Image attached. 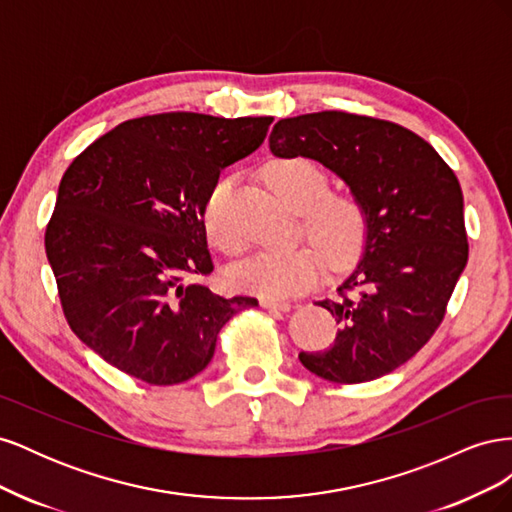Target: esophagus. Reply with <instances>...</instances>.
<instances>
[{
	"label": "esophagus",
	"mask_w": 512,
	"mask_h": 512,
	"mask_svg": "<svg viewBox=\"0 0 512 512\" xmlns=\"http://www.w3.org/2000/svg\"><path fill=\"white\" fill-rule=\"evenodd\" d=\"M260 305L265 309H273V312H288L290 305L284 303V301H275V299H260Z\"/></svg>",
	"instance_id": "obj_1"
}]
</instances>
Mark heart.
<instances>
[{"mask_svg":"<svg viewBox=\"0 0 512 512\" xmlns=\"http://www.w3.org/2000/svg\"><path fill=\"white\" fill-rule=\"evenodd\" d=\"M271 190L297 213L317 245L303 243L282 250H260L228 269V280L237 290L269 299H286L316 286L327 269V256L335 262L352 256L365 237V211L352 196L327 194V175L309 160H275L265 168ZM228 177L215 181L203 207L207 237L222 252L235 254L241 239L230 226Z\"/></svg>","mask_w":512,"mask_h":512,"instance_id":"obj_1","label":"heart"}]
</instances>
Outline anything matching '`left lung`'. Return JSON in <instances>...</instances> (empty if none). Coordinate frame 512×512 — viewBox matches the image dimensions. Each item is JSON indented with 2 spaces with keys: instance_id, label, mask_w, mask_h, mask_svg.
I'll list each match as a JSON object with an SVG mask.
<instances>
[{
  "instance_id": "left-lung-1",
  "label": "left lung",
  "mask_w": 512,
  "mask_h": 512,
  "mask_svg": "<svg viewBox=\"0 0 512 512\" xmlns=\"http://www.w3.org/2000/svg\"><path fill=\"white\" fill-rule=\"evenodd\" d=\"M275 158H309L342 179L365 211L363 247L339 299L318 301L335 342L301 352L303 367L342 384L376 380L410 361L440 327L468 262L463 194L421 136L391 121L322 111L280 119Z\"/></svg>"
}]
</instances>
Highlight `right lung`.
Listing matches in <instances>:
<instances>
[{"label": "right lung", "instance_id": "obj_1", "mask_svg": "<svg viewBox=\"0 0 512 512\" xmlns=\"http://www.w3.org/2000/svg\"><path fill=\"white\" fill-rule=\"evenodd\" d=\"M273 117L162 113L119 123L61 177L46 258L70 329L106 363L179 384L213 359L252 297L190 277L213 271L203 207L220 170L265 141Z\"/></svg>", "mask_w": 512, "mask_h": 512}]
</instances>
